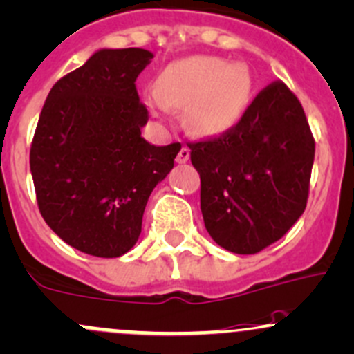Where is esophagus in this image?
I'll use <instances>...</instances> for the list:
<instances>
[{
  "mask_svg": "<svg viewBox=\"0 0 354 354\" xmlns=\"http://www.w3.org/2000/svg\"><path fill=\"white\" fill-rule=\"evenodd\" d=\"M189 159V149L186 146H183L180 149V153H178L176 156V162H180V165H183V162H186Z\"/></svg>",
  "mask_w": 354,
  "mask_h": 354,
  "instance_id": "1",
  "label": "esophagus"
}]
</instances>
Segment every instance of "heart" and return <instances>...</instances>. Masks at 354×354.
<instances>
[{
	"label": "heart",
	"mask_w": 354,
	"mask_h": 354,
	"mask_svg": "<svg viewBox=\"0 0 354 354\" xmlns=\"http://www.w3.org/2000/svg\"><path fill=\"white\" fill-rule=\"evenodd\" d=\"M250 94V77L243 67L216 57H189L169 64L154 82L147 102L158 114L188 107L186 120L200 134H218L242 115Z\"/></svg>",
	"instance_id": "1"
}]
</instances>
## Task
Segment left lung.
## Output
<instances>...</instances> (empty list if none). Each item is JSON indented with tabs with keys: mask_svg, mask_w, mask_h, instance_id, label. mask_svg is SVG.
<instances>
[{
	"mask_svg": "<svg viewBox=\"0 0 354 354\" xmlns=\"http://www.w3.org/2000/svg\"><path fill=\"white\" fill-rule=\"evenodd\" d=\"M186 145L200 173L205 227L225 250L257 254L304 213L314 136L282 80L262 88L230 129Z\"/></svg>",
	"mask_w": 354,
	"mask_h": 354,
	"instance_id": "8db88e82",
	"label": "left lung"
}]
</instances>
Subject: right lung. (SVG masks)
Returning a JSON list of instances; mask_svg holds the SVG:
<instances>
[{"label":"right lung","instance_id":"obj_1","mask_svg":"<svg viewBox=\"0 0 354 354\" xmlns=\"http://www.w3.org/2000/svg\"><path fill=\"white\" fill-rule=\"evenodd\" d=\"M153 53L100 50L53 85L30 147L37 203L64 242L94 257H120L141 234L151 192L180 142L141 138L147 109L136 79Z\"/></svg>","mask_w":354,"mask_h":354}]
</instances>
